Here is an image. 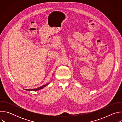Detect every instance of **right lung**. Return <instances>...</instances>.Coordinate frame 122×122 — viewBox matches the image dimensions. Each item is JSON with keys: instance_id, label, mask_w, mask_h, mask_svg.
Instances as JSON below:
<instances>
[{"instance_id": "add662e5", "label": "right lung", "mask_w": 122, "mask_h": 122, "mask_svg": "<svg viewBox=\"0 0 122 122\" xmlns=\"http://www.w3.org/2000/svg\"><path fill=\"white\" fill-rule=\"evenodd\" d=\"M54 74H53V75ZM50 83H46V84H45L44 85H42V86H41L40 87H38L37 88H34V89H24V90H26V91H38V90H39L40 89H43V88H44L45 86H46L47 85H48Z\"/></svg>"}]
</instances>
